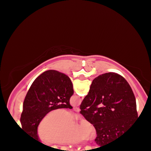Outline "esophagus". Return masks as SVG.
<instances>
[{"mask_svg":"<svg viewBox=\"0 0 151 151\" xmlns=\"http://www.w3.org/2000/svg\"><path fill=\"white\" fill-rule=\"evenodd\" d=\"M73 110L74 111H76V112H79V111H80V109H79V107H74V108H73Z\"/></svg>","mask_w":151,"mask_h":151,"instance_id":"obj_1","label":"esophagus"}]
</instances>
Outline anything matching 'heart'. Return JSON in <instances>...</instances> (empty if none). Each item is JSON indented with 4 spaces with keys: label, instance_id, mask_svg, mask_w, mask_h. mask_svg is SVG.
I'll return each mask as SVG.
<instances>
[{
    "label": "heart",
    "instance_id": "1",
    "mask_svg": "<svg viewBox=\"0 0 151 151\" xmlns=\"http://www.w3.org/2000/svg\"><path fill=\"white\" fill-rule=\"evenodd\" d=\"M74 117L62 109L49 112L40 121L36 134L40 141L52 145H65L93 141L96 136L94 126L86 119L72 126Z\"/></svg>",
    "mask_w": 151,
    "mask_h": 151
}]
</instances>
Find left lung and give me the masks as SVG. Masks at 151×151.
<instances>
[{
    "instance_id": "1",
    "label": "left lung",
    "mask_w": 151,
    "mask_h": 151,
    "mask_svg": "<svg viewBox=\"0 0 151 151\" xmlns=\"http://www.w3.org/2000/svg\"><path fill=\"white\" fill-rule=\"evenodd\" d=\"M73 93L68 76L56 70L43 72L35 79L25 96L20 117L22 129L34 141L40 143L36 134L38 124L51 111L72 109L70 99Z\"/></svg>"
}]
</instances>
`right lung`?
<instances>
[{
    "label": "right lung",
    "mask_w": 151,
    "mask_h": 151,
    "mask_svg": "<svg viewBox=\"0 0 151 151\" xmlns=\"http://www.w3.org/2000/svg\"><path fill=\"white\" fill-rule=\"evenodd\" d=\"M80 109L81 115L94 126L95 142L101 147L120 139L136 128V98L127 81L114 72L93 79Z\"/></svg>",
    "instance_id": "add662e5"
}]
</instances>
